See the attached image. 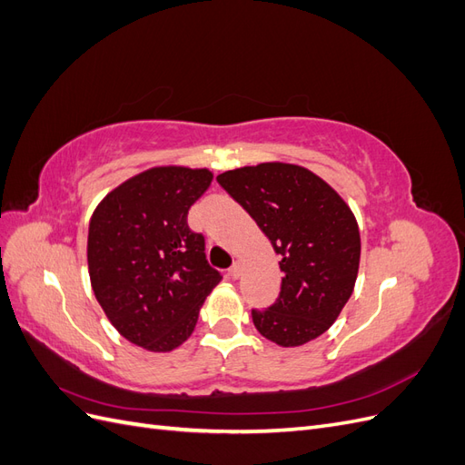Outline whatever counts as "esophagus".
Masks as SVG:
<instances>
[{
  "label": "esophagus",
  "mask_w": 465,
  "mask_h": 465,
  "mask_svg": "<svg viewBox=\"0 0 465 465\" xmlns=\"http://www.w3.org/2000/svg\"><path fill=\"white\" fill-rule=\"evenodd\" d=\"M241 272H242V267H241V263H238V262H234V263L231 265V270H229V275H231L232 279H238V277H241Z\"/></svg>",
  "instance_id": "esophagus-1"
}]
</instances>
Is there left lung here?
I'll use <instances>...</instances> for the list:
<instances>
[{
  "mask_svg": "<svg viewBox=\"0 0 465 465\" xmlns=\"http://www.w3.org/2000/svg\"><path fill=\"white\" fill-rule=\"evenodd\" d=\"M217 182L281 256L279 297L265 311H252L256 330L281 347L316 340L355 287L361 258L355 215L330 184L297 164L234 168Z\"/></svg>",
  "mask_w": 465,
  "mask_h": 465,
  "instance_id": "obj_1",
  "label": "left lung"
}]
</instances>
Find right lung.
Instances as JSON below:
<instances>
[{
	"label": "right lung",
	"mask_w": 465,
	"mask_h": 465,
	"mask_svg": "<svg viewBox=\"0 0 465 465\" xmlns=\"http://www.w3.org/2000/svg\"><path fill=\"white\" fill-rule=\"evenodd\" d=\"M211 180L207 168H149L112 190L89 223L94 297L125 340L154 353L188 340L221 281L203 234L188 227V209Z\"/></svg>",
	"instance_id": "1"
}]
</instances>
